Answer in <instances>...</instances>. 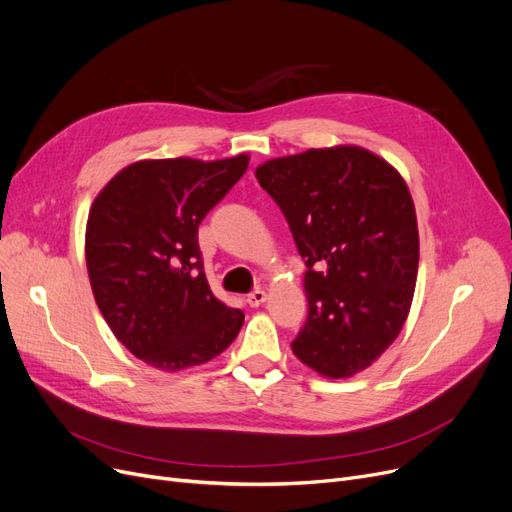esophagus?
Segmentation results:
<instances>
[{"instance_id": "34e87169", "label": "esophagus", "mask_w": 512, "mask_h": 512, "mask_svg": "<svg viewBox=\"0 0 512 512\" xmlns=\"http://www.w3.org/2000/svg\"><path fill=\"white\" fill-rule=\"evenodd\" d=\"M265 299H268V295H265L263 288H255V291H253L251 295H247V303H249L251 307H259Z\"/></svg>"}]
</instances>
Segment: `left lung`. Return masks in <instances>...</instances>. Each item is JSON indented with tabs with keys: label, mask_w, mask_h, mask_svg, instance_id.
Returning a JSON list of instances; mask_svg holds the SVG:
<instances>
[{
	"label": "left lung",
	"mask_w": 512,
	"mask_h": 512,
	"mask_svg": "<svg viewBox=\"0 0 512 512\" xmlns=\"http://www.w3.org/2000/svg\"><path fill=\"white\" fill-rule=\"evenodd\" d=\"M305 259L307 320L291 343L328 379H349L402 330L418 274V226L404 177L360 146L311 148L255 169Z\"/></svg>",
	"instance_id": "8db88e82"
}]
</instances>
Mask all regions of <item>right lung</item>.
I'll return each mask as SVG.
<instances>
[{
	"label": "right lung",
	"mask_w": 512,
	"mask_h": 512,
	"mask_svg": "<svg viewBox=\"0 0 512 512\" xmlns=\"http://www.w3.org/2000/svg\"><path fill=\"white\" fill-rule=\"evenodd\" d=\"M247 167L249 154L138 161L96 196L85 228L87 274L106 324L142 362L177 372L236 339L244 314L211 293L198 224Z\"/></svg>",
	"instance_id": "1"
}]
</instances>
